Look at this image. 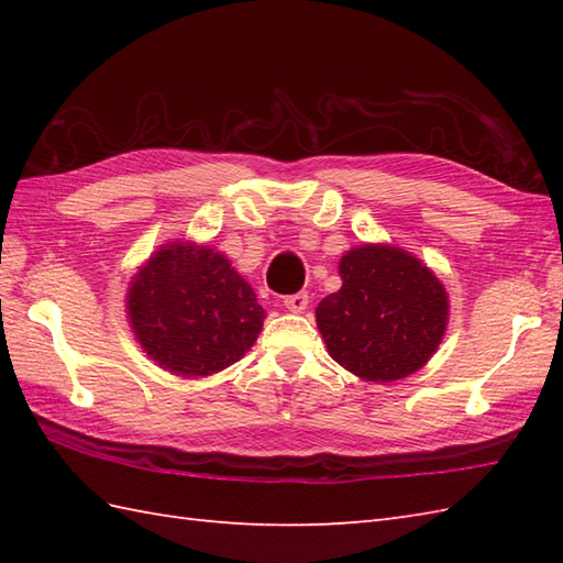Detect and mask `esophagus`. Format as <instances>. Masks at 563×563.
I'll use <instances>...</instances> for the list:
<instances>
[{
	"mask_svg": "<svg viewBox=\"0 0 563 563\" xmlns=\"http://www.w3.org/2000/svg\"><path fill=\"white\" fill-rule=\"evenodd\" d=\"M307 305H309V295L307 292H297V295L285 297V309H288V312H292V314H302L305 309H307Z\"/></svg>",
	"mask_w": 563,
	"mask_h": 563,
	"instance_id": "esophagus-1",
	"label": "esophagus"
}]
</instances>
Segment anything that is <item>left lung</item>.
I'll list each match as a JSON object with an SVG mask.
<instances>
[{"mask_svg":"<svg viewBox=\"0 0 563 563\" xmlns=\"http://www.w3.org/2000/svg\"><path fill=\"white\" fill-rule=\"evenodd\" d=\"M341 290L317 307L329 355L365 382L418 373L448 331L445 285L421 258L394 244H361L339 261Z\"/></svg>","mask_w":563,"mask_h":563,"instance_id":"left-lung-1","label":"left lung"}]
</instances>
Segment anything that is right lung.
<instances>
[{"label":"right lung","mask_w":563,"mask_h":563,"mask_svg":"<svg viewBox=\"0 0 563 563\" xmlns=\"http://www.w3.org/2000/svg\"><path fill=\"white\" fill-rule=\"evenodd\" d=\"M125 312L142 353L176 377H210L256 343L266 309L222 251L162 244L130 280Z\"/></svg>","instance_id":"1"}]
</instances>
